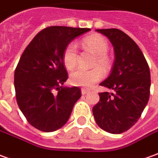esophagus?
Listing matches in <instances>:
<instances>
[{"label": "esophagus", "instance_id": "34e87169", "mask_svg": "<svg viewBox=\"0 0 158 158\" xmlns=\"http://www.w3.org/2000/svg\"><path fill=\"white\" fill-rule=\"evenodd\" d=\"M89 93V91L86 90V89H81V93L83 94V95H85V94H87Z\"/></svg>", "mask_w": 158, "mask_h": 158}]
</instances>
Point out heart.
<instances>
[{
    "label": "heart",
    "instance_id": "heart-1",
    "mask_svg": "<svg viewBox=\"0 0 158 158\" xmlns=\"http://www.w3.org/2000/svg\"><path fill=\"white\" fill-rule=\"evenodd\" d=\"M83 45L96 54L93 65H99L100 67H94L89 70L79 68L71 73L70 82L76 86L90 88L103 78V70L107 73L110 70V60L106 54L108 52V44L99 35H90L84 39ZM63 61L65 67L69 70L76 66L78 63V52L75 43H70L65 48L63 53Z\"/></svg>",
    "mask_w": 158,
    "mask_h": 158
}]
</instances>
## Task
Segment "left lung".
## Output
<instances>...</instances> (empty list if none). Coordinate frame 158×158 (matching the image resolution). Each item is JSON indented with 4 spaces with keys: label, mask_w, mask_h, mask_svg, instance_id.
I'll return each instance as SVG.
<instances>
[{
    "label": "left lung",
    "mask_w": 158,
    "mask_h": 158,
    "mask_svg": "<svg viewBox=\"0 0 158 158\" xmlns=\"http://www.w3.org/2000/svg\"><path fill=\"white\" fill-rule=\"evenodd\" d=\"M96 31L109 39L115 60L109 77L100 83L113 92L98 93L99 101L93 106V113L102 130L120 134L137 123L149 101L150 68L140 48L123 31Z\"/></svg>",
    "instance_id": "1"
}]
</instances>
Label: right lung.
<instances>
[{"label":"right lung","mask_w":158,"mask_h":158,"mask_svg":"<svg viewBox=\"0 0 158 158\" xmlns=\"http://www.w3.org/2000/svg\"><path fill=\"white\" fill-rule=\"evenodd\" d=\"M90 30L49 27L36 34L22 53L15 72L16 100L34 128L52 132L69 119L81 92L63 85L68 79L63 53L72 40Z\"/></svg>","instance_id":"add662e5"}]
</instances>
